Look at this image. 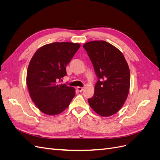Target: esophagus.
Returning a JSON list of instances; mask_svg holds the SVG:
<instances>
[{"instance_id": "34e87169", "label": "esophagus", "mask_w": 160, "mask_h": 160, "mask_svg": "<svg viewBox=\"0 0 160 160\" xmlns=\"http://www.w3.org/2000/svg\"><path fill=\"white\" fill-rule=\"evenodd\" d=\"M77 90H78L79 92H81L83 90V88H81V87H77V88H76Z\"/></svg>"}]
</instances>
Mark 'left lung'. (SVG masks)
<instances>
[{"mask_svg": "<svg viewBox=\"0 0 160 160\" xmlns=\"http://www.w3.org/2000/svg\"><path fill=\"white\" fill-rule=\"evenodd\" d=\"M83 47L98 78L89 104L99 115L109 117L119 111L127 99L130 86L128 64L123 53L106 41H90Z\"/></svg>", "mask_w": 160, "mask_h": 160, "instance_id": "obj_1", "label": "left lung"}]
</instances>
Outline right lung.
Listing matches in <instances>:
<instances>
[{
    "mask_svg": "<svg viewBox=\"0 0 160 160\" xmlns=\"http://www.w3.org/2000/svg\"><path fill=\"white\" fill-rule=\"evenodd\" d=\"M81 47L79 43L52 42L40 47L28 67L27 85L31 99L43 113L56 115L69 107L75 89L59 84L66 66Z\"/></svg>",
    "mask_w": 160,
    "mask_h": 160,
    "instance_id": "1",
    "label": "right lung"
}]
</instances>
